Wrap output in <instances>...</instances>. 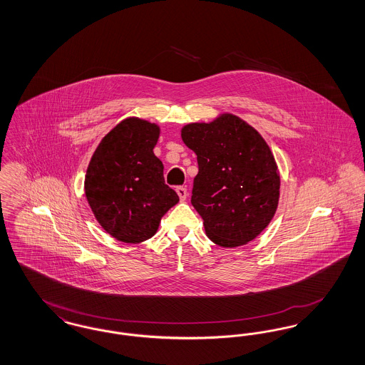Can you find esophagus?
Listing matches in <instances>:
<instances>
[{
	"label": "esophagus",
	"mask_w": 365,
	"mask_h": 365,
	"mask_svg": "<svg viewBox=\"0 0 365 365\" xmlns=\"http://www.w3.org/2000/svg\"><path fill=\"white\" fill-rule=\"evenodd\" d=\"M176 192H178V195H179V198H180V201H185L186 198H187V189L186 187H183V186H178L176 187Z\"/></svg>",
	"instance_id": "esophagus-1"
}]
</instances>
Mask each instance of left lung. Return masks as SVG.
I'll list each match as a JSON object with an SVG mask.
<instances>
[{"label": "left lung", "mask_w": 365, "mask_h": 365, "mask_svg": "<svg viewBox=\"0 0 365 365\" xmlns=\"http://www.w3.org/2000/svg\"><path fill=\"white\" fill-rule=\"evenodd\" d=\"M182 139L197 155L191 204L209 240L223 247L255 240L278 208L280 178L267 142L230 113L185 125Z\"/></svg>", "instance_id": "8db88e82"}]
</instances>
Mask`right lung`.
Here are the masks:
<instances>
[{
  "instance_id": "1",
  "label": "right lung",
  "mask_w": 365,
  "mask_h": 365,
  "mask_svg": "<svg viewBox=\"0 0 365 365\" xmlns=\"http://www.w3.org/2000/svg\"><path fill=\"white\" fill-rule=\"evenodd\" d=\"M160 130L137 118L109 131L87 167L88 205L105 231L125 243L156 234L161 217L179 197L164 180V165L155 156Z\"/></svg>"
}]
</instances>
